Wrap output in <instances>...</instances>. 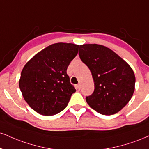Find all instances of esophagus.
<instances>
[{
    "mask_svg": "<svg viewBox=\"0 0 149 149\" xmlns=\"http://www.w3.org/2000/svg\"><path fill=\"white\" fill-rule=\"evenodd\" d=\"M76 89H78V90H80V83H78V85H76Z\"/></svg>",
    "mask_w": 149,
    "mask_h": 149,
    "instance_id": "34e87169",
    "label": "esophagus"
}]
</instances>
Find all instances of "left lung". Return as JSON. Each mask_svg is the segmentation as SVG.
<instances>
[{
    "label": "left lung",
    "instance_id": "left-lung-1",
    "mask_svg": "<svg viewBox=\"0 0 149 149\" xmlns=\"http://www.w3.org/2000/svg\"><path fill=\"white\" fill-rule=\"evenodd\" d=\"M79 56L89 67L94 82V91L86 97L87 103L101 114L117 113L133 95V70L121 57L103 45H80Z\"/></svg>",
    "mask_w": 149,
    "mask_h": 149
}]
</instances>
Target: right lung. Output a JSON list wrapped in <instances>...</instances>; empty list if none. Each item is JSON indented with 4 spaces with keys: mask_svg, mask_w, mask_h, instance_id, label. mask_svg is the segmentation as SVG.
Masks as SVG:
<instances>
[{
    "mask_svg": "<svg viewBox=\"0 0 149 149\" xmlns=\"http://www.w3.org/2000/svg\"><path fill=\"white\" fill-rule=\"evenodd\" d=\"M78 48L71 43L51 44L25 64L19 88L25 101L37 113L54 115L67 106L76 89L70 83L67 69Z\"/></svg>",
    "mask_w": 149,
    "mask_h": 149,
    "instance_id": "obj_1",
    "label": "right lung"
}]
</instances>
